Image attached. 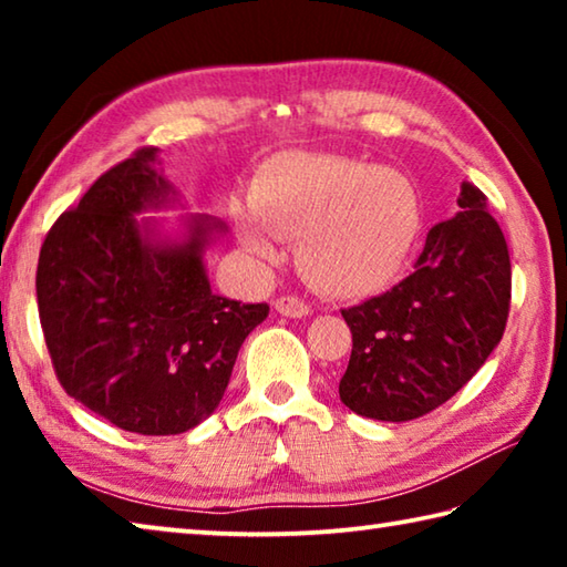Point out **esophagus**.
Segmentation results:
<instances>
[{
	"instance_id": "34e87169",
	"label": "esophagus",
	"mask_w": 567,
	"mask_h": 567,
	"mask_svg": "<svg viewBox=\"0 0 567 567\" xmlns=\"http://www.w3.org/2000/svg\"><path fill=\"white\" fill-rule=\"evenodd\" d=\"M275 310L285 315V318H305V315L310 312V307L302 300H297V297H277Z\"/></svg>"
}]
</instances>
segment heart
Instances as JSON below:
<instances>
[{
	"instance_id": "b5f03b06",
	"label": "heart",
	"mask_w": 567,
	"mask_h": 567,
	"mask_svg": "<svg viewBox=\"0 0 567 567\" xmlns=\"http://www.w3.org/2000/svg\"><path fill=\"white\" fill-rule=\"evenodd\" d=\"M235 209V233L260 262L280 257L295 239L297 270L315 290L360 300L395 282L417 243L422 209L410 177L392 167L280 152L265 159Z\"/></svg>"
}]
</instances>
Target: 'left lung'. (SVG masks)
<instances>
[{"label": "left lung", "instance_id": "obj_1", "mask_svg": "<svg viewBox=\"0 0 567 567\" xmlns=\"http://www.w3.org/2000/svg\"><path fill=\"white\" fill-rule=\"evenodd\" d=\"M460 213L427 233L415 272L342 310L352 354L340 400L362 417L405 422L447 402L503 340L511 255L487 197L463 182Z\"/></svg>", "mask_w": 567, "mask_h": 567}]
</instances>
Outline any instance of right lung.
<instances>
[{
	"label": "right lung",
	"mask_w": 567,
	"mask_h": 567,
	"mask_svg": "<svg viewBox=\"0 0 567 567\" xmlns=\"http://www.w3.org/2000/svg\"><path fill=\"white\" fill-rule=\"evenodd\" d=\"M142 147L84 192L44 237L37 305L66 395L127 433L179 435L213 415L237 352L270 307L219 297L205 247L225 233L192 215L172 239L147 209L177 203Z\"/></svg>",
	"instance_id": "1"
}]
</instances>
